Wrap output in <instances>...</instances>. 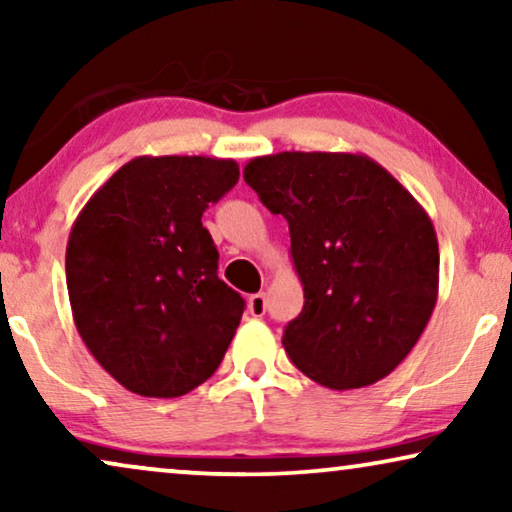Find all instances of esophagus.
Here are the masks:
<instances>
[{"mask_svg":"<svg viewBox=\"0 0 512 512\" xmlns=\"http://www.w3.org/2000/svg\"><path fill=\"white\" fill-rule=\"evenodd\" d=\"M247 307L251 317H263L265 310H268V298H265V293H254V296H249Z\"/></svg>","mask_w":512,"mask_h":512,"instance_id":"esophagus-1","label":"esophagus"}]
</instances>
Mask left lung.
Returning a JSON list of instances; mask_svg holds the SVG:
<instances>
[{
    "mask_svg": "<svg viewBox=\"0 0 512 512\" xmlns=\"http://www.w3.org/2000/svg\"><path fill=\"white\" fill-rule=\"evenodd\" d=\"M244 181L289 221L305 305L282 345L321 387L387 377L438 300V237L401 181L363 153L282 151L251 158Z\"/></svg>",
    "mask_w": 512,
    "mask_h": 512,
    "instance_id": "1",
    "label": "left lung"
}]
</instances>
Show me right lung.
<instances>
[{"label":"right lung","mask_w":512,"mask_h":512,"mask_svg":"<svg viewBox=\"0 0 512 512\" xmlns=\"http://www.w3.org/2000/svg\"><path fill=\"white\" fill-rule=\"evenodd\" d=\"M240 179L230 158L139 156L76 216L65 270L76 331L132 394L177 398L219 368L244 300L202 226Z\"/></svg>","instance_id":"add662e5"}]
</instances>
